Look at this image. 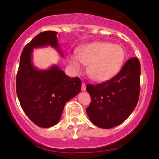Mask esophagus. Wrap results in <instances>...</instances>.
<instances>
[{
  "label": "esophagus",
  "instance_id": "34e87169",
  "mask_svg": "<svg viewBox=\"0 0 159 159\" xmlns=\"http://www.w3.org/2000/svg\"><path fill=\"white\" fill-rule=\"evenodd\" d=\"M81 90L83 92H84L86 90V84L85 83H82V85H81Z\"/></svg>",
  "mask_w": 159,
  "mask_h": 159
}]
</instances>
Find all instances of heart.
<instances>
[{
	"label": "heart",
	"instance_id": "heart-1",
	"mask_svg": "<svg viewBox=\"0 0 159 159\" xmlns=\"http://www.w3.org/2000/svg\"><path fill=\"white\" fill-rule=\"evenodd\" d=\"M125 59L126 52L121 45L98 41L80 48L77 54L69 57V64L75 73L83 71L82 64L88 66V75L93 80L105 82L120 71Z\"/></svg>",
	"mask_w": 159,
	"mask_h": 159
}]
</instances>
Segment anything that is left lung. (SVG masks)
I'll return each instance as SVG.
<instances>
[{
    "label": "left lung",
    "instance_id": "8db88e82",
    "mask_svg": "<svg viewBox=\"0 0 159 159\" xmlns=\"http://www.w3.org/2000/svg\"><path fill=\"white\" fill-rule=\"evenodd\" d=\"M140 62L132 57L110 80L88 84L91 103L86 109L92 123L103 129L121 124L137 105L140 92Z\"/></svg>",
    "mask_w": 159,
    "mask_h": 159
}]
</instances>
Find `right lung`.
I'll return each instance as SVG.
<instances>
[{"label": "right lung", "instance_id": "1", "mask_svg": "<svg viewBox=\"0 0 159 159\" xmlns=\"http://www.w3.org/2000/svg\"><path fill=\"white\" fill-rule=\"evenodd\" d=\"M57 34L54 31L40 32L24 48L16 75V94L22 109L31 121L43 128L58 123L66 102L81 90L80 79L67 76L58 66L42 71L32 64L35 48L50 45L63 57Z\"/></svg>", "mask_w": 159, "mask_h": 159}]
</instances>
